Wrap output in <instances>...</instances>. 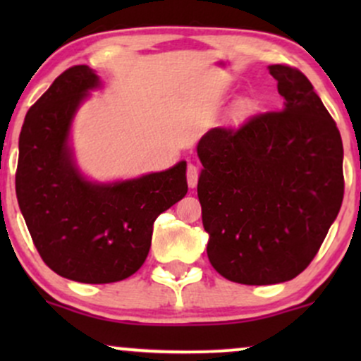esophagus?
Segmentation results:
<instances>
[{
	"instance_id": "1",
	"label": "esophagus",
	"mask_w": 361,
	"mask_h": 361,
	"mask_svg": "<svg viewBox=\"0 0 361 361\" xmlns=\"http://www.w3.org/2000/svg\"><path fill=\"white\" fill-rule=\"evenodd\" d=\"M186 180H188L190 188H195V186H197L198 169H197V166H195V164H188V168H186Z\"/></svg>"
}]
</instances>
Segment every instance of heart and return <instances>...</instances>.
Returning a JSON list of instances; mask_svg holds the SVG:
<instances>
[{"label":"heart","instance_id":"1","mask_svg":"<svg viewBox=\"0 0 361 361\" xmlns=\"http://www.w3.org/2000/svg\"><path fill=\"white\" fill-rule=\"evenodd\" d=\"M247 110H250V103H247L246 100H239L234 105V115H235V117H243V115L246 114Z\"/></svg>","mask_w":361,"mask_h":361}]
</instances>
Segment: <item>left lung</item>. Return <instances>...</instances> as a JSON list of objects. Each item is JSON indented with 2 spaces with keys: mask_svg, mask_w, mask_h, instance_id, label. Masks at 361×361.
<instances>
[{
  "mask_svg": "<svg viewBox=\"0 0 361 361\" xmlns=\"http://www.w3.org/2000/svg\"><path fill=\"white\" fill-rule=\"evenodd\" d=\"M280 111L200 139L198 200L207 255L224 279L271 285L309 267L341 209L343 142L299 69L273 64Z\"/></svg>",
  "mask_w": 361,
  "mask_h": 361,
  "instance_id": "8db88e82",
  "label": "left lung"
}]
</instances>
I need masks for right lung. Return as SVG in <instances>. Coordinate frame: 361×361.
Returning a JSON list of instances; mask_svg holds the SVG:
<instances>
[{
    "instance_id": "right-lung-1",
    "label": "right lung",
    "mask_w": 361,
    "mask_h": 361,
    "mask_svg": "<svg viewBox=\"0 0 361 361\" xmlns=\"http://www.w3.org/2000/svg\"><path fill=\"white\" fill-rule=\"evenodd\" d=\"M98 74L74 66L28 110L18 140L16 198L49 268L81 283H114L142 267L157 215L188 192L186 161L166 171L100 183L78 168L73 120Z\"/></svg>"
}]
</instances>
